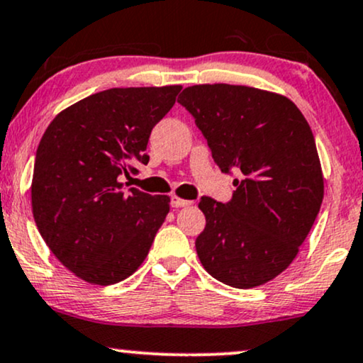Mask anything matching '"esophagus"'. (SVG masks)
<instances>
[{
    "label": "esophagus",
    "mask_w": 363,
    "mask_h": 363,
    "mask_svg": "<svg viewBox=\"0 0 363 363\" xmlns=\"http://www.w3.org/2000/svg\"><path fill=\"white\" fill-rule=\"evenodd\" d=\"M186 205H191L190 200L182 199V196H178V195H172V207L178 208V207H186Z\"/></svg>",
    "instance_id": "1"
}]
</instances>
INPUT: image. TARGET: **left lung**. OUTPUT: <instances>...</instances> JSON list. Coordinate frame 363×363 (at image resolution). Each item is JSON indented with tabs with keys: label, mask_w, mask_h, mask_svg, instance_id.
Returning a JSON list of instances; mask_svg holds the SVG:
<instances>
[{
	"label": "left lung",
	"mask_w": 363,
	"mask_h": 363,
	"mask_svg": "<svg viewBox=\"0 0 363 363\" xmlns=\"http://www.w3.org/2000/svg\"><path fill=\"white\" fill-rule=\"evenodd\" d=\"M223 173L240 172L229 203L202 196L200 262L232 288L269 283L298 256L323 202V172L313 131L281 94L230 84L182 92Z\"/></svg>",
	"instance_id": "8db88e82"
}]
</instances>
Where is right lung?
I'll return each mask as SVG.
<instances>
[{"label":"right lung","mask_w":363,"mask_h":363,"mask_svg":"<svg viewBox=\"0 0 363 363\" xmlns=\"http://www.w3.org/2000/svg\"><path fill=\"white\" fill-rule=\"evenodd\" d=\"M182 86L107 89L60 111L43 133L31 180L40 235L69 271L116 284L145 261L169 212L168 195L124 190L146 164L155 124Z\"/></svg>","instance_id":"right-lung-1"}]
</instances>
